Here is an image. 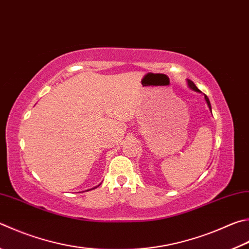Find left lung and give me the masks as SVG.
Returning <instances> with one entry per match:
<instances>
[{"label":"left lung","instance_id":"left-lung-1","mask_svg":"<svg viewBox=\"0 0 249 249\" xmlns=\"http://www.w3.org/2000/svg\"><path fill=\"white\" fill-rule=\"evenodd\" d=\"M187 85H188V87H189V88H191L192 90H194V91H196V92H198V93H201L200 90L196 87V85L194 84L192 80L187 79ZM203 96H205V100H206V102H207V106H208V107H209V110L211 111V105H210V101H209V99H208V97L206 96V94H203Z\"/></svg>","mask_w":249,"mask_h":249}]
</instances>
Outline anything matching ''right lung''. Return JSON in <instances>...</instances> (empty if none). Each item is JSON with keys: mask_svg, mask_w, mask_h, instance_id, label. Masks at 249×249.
<instances>
[{"mask_svg": "<svg viewBox=\"0 0 249 249\" xmlns=\"http://www.w3.org/2000/svg\"><path fill=\"white\" fill-rule=\"evenodd\" d=\"M99 185H100V184H99ZM99 185H98V186H99ZM98 186H96V187H93V188H91V189H94V188H97ZM88 191H90V189H87V191H86V192H88Z\"/></svg>", "mask_w": 249, "mask_h": 249, "instance_id": "obj_1", "label": "right lung"}]
</instances>
